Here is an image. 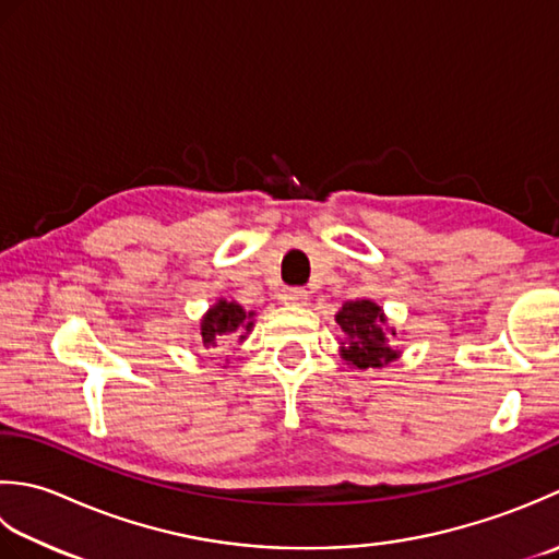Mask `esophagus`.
<instances>
[{
  "instance_id": "obj_1",
  "label": "esophagus",
  "mask_w": 559,
  "mask_h": 559,
  "mask_svg": "<svg viewBox=\"0 0 559 559\" xmlns=\"http://www.w3.org/2000/svg\"><path fill=\"white\" fill-rule=\"evenodd\" d=\"M284 301L292 304V306H306V301H309V292H306V289H289L287 294H284Z\"/></svg>"
}]
</instances>
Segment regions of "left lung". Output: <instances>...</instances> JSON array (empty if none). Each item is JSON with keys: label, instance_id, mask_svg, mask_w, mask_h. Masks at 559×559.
I'll return each instance as SVG.
<instances>
[{"label": "left lung", "instance_id": "8db88e82", "mask_svg": "<svg viewBox=\"0 0 559 559\" xmlns=\"http://www.w3.org/2000/svg\"><path fill=\"white\" fill-rule=\"evenodd\" d=\"M335 323L345 333L340 357L349 364V369H383L401 359V349H395L389 340L395 337V328L376 301H345L335 313Z\"/></svg>", "mask_w": 559, "mask_h": 559}]
</instances>
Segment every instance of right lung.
<instances>
[{"instance_id": "1", "label": "right lung", "mask_w": 559, "mask_h": 559, "mask_svg": "<svg viewBox=\"0 0 559 559\" xmlns=\"http://www.w3.org/2000/svg\"><path fill=\"white\" fill-rule=\"evenodd\" d=\"M255 311H246L238 301L216 299L200 321V335L204 349L229 345L231 340H243L253 333Z\"/></svg>"}]
</instances>
